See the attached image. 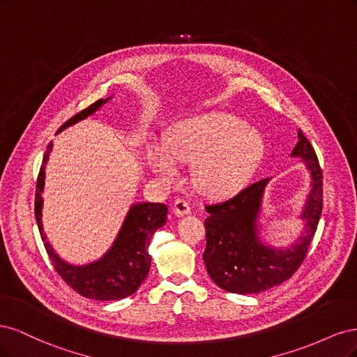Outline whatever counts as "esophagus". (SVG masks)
Returning a JSON list of instances; mask_svg holds the SVG:
<instances>
[{"instance_id": "obj_1", "label": "esophagus", "mask_w": 357, "mask_h": 357, "mask_svg": "<svg viewBox=\"0 0 357 357\" xmlns=\"http://www.w3.org/2000/svg\"><path fill=\"white\" fill-rule=\"evenodd\" d=\"M172 210H174V214L177 218H183V215H188L190 213V205L185 199H177L174 202V208Z\"/></svg>"}]
</instances>
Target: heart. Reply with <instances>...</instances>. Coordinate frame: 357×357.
Masks as SVG:
<instances>
[{
	"mask_svg": "<svg viewBox=\"0 0 357 357\" xmlns=\"http://www.w3.org/2000/svg\"><path fill=\"white\" fill-rule=\"evenodd\" d=\"M265 138L243 119L213 112L185 119L172 126L165 147L149 143L144 159L160 178L177 172V162L193 164V181L204 195L226 198L253 177L265 155Z\"/></svg>",
	"mask_w": 357,
	"mask_h": 357,
	"instance_id": "obj_1",
	"label": "heart"
}]
</instances>
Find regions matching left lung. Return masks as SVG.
I'll return each mask as SVG.
<instances>
[{"label":"left lung","mask_w":357,"mask_h":357,"mask_svg":"<svg viewBox=\"0 0 357 357\" xmlns=\"http://www.w3.org/2000/svg\"><path fill=\"white\" fill-rule=\"evenodd\" d=\"M291 158H299L310 174V188L298 219L304 223L296 240L286 247H274L262 240L261 223L265 189L271 178H264L241 190L234 198L207 205L202 255L213 282L232 294H261L294 275L305 259L323 207L321 169L314 149L298 131Z\"/></svg>","instance_id":"obj_1"}]
</instances>
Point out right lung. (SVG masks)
<instances>
[{
    "mask_svg": "<svg viewBox=\"0 0 357 357\" xmlns=\"http://www.w3.org/2000/svg\"><path fill=\"white\" fill-rule=\"evenodd\" d=\"M112 100L105 98L93 102L82 113L71 117L63 123L58 134L89 116L95 114L101 107ZM53 149V143L47 146L43 158L36 190V219L41 240L45 243L46 252L55 266L56 273L71 289L84 298L95 301H117L135 294L146 280L150 271V261L147 248L152 235L167 223L168 207L159 202H135L129 207L123 223L119 229L113 244L100 259L84 265H75L62 259L49 243L43 228V197L46 178V165Z\"/></svg>",
    "mask_w": 357,
    "mask_h": 357,
    "instance_id": "obj_1",
    "label": "right lung"
}]
</instances>
